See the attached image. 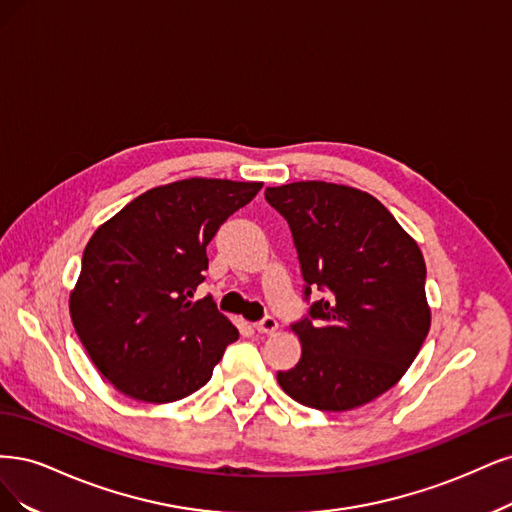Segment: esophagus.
I'll list each match as a JSON object with an SVG mask.
<instances>
[{
    "mask_svg": "<svg viewBox=\"0 0 512 512\" xmlns=\"http://www.w3.org/2000/svg\"><path fill=\"white\" fill-rule=\"evenodd\" d=\"M276 327H278V321H276L274 317H270V315H268V317H263L261 321H257V323H255V329H257L259 334H272Z\"/></svg>",
    "mask_w": 512,
    "mask_h": 512,
    "instance_id": "34e87169",
    "label": "esophagus"
}]
</instances>
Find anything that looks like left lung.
<instances>
[{
    "label": "left lung",
    "mask_w": 512,
    "mask_h": 512,
    "mask_svg": "<svg viewBox=\"0 0 512 512\" xmlns=\"http://www.w3.org/2000/svg\"><path fill=\"white\" fill-rule=\"evenodd\" d=\"M291 229L304 302L291 323L302 344L278 385L308 408L342 412L372 402L400 381L430 332L425 261L376 197L306 180L266 189Z\"/></svg>",
    "instance_id": "1"
}]
</instances>
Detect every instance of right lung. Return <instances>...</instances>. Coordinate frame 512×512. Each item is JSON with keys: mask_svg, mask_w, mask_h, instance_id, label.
I'll return each mask as SVG.
<instances>
[{"mask_svg": "<svg viewBox=\"0 0 512 512\" xmlns=\"http://www.w3.org/2000/svg\"><path fill=\"white\" fill-rule=\"evenodd\" d=\"M263 183L189 178L129 202L91 236L70 315L95 368L121 393L166 404L204 387L238 329L212 295L191 302L206 246Z\"/></svg>", "mask_w": 512, "mask_h": 512, "instance_id": "add662e5", "label": "right lung"}]
</instances>
